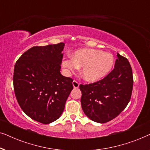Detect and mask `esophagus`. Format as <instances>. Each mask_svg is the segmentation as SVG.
I'll list each match as a JSON object with an SVG mask.
<instances>
[{"mask_svg": "<svg viewBox=\"0 0 150 150\" xmlns=\"http://www.w3.org/2000/svg\"><path fill=\"white\" fill-rule=\"evenodd\" d=\"M72 85H73V87H74V88H78L79 87V83H78L77 81H74L73 82H72Z\"/></svg>", "mask_w": 150, "mask_h": 150, "instance_id": "1", "label": "esophagus"}]
</instances>
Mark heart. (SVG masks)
I'll return each mask as SVG.
<instances>
[{
  "label": "heart",
  "instance_id": "obj_1",
  "mask_svg": "<svg viewBox=\"0 0 150 150\" xmlns=\"http://www.w3.org/2000/svg\"><path fill=\"white\" fill-rule=\"evenodd\" d=\"M114 63V57L109 52L98 49L81 48L71 54V58L63 59L62 65L67 71H75L79 67H82L83 79L95 83L109 74Z\"/></svg>",
  "mask_w": 150,
  "mask_h": 150
}]
</instances>
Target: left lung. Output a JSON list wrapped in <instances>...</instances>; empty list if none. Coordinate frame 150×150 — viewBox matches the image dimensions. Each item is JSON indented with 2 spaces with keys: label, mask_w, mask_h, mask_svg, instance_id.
<instances>
[{
  "label": "left lung",
  "mask_w": 150,
  "mask_h": 150,
  "mask_svg": "<svg viewBox=\"0 0 150 150\" xmlns=\"http://www.w3.org/2000/svg\"><path fill=\"white\" fill-rule=\"evenodd\" d=\"M115 67L101 81L81 85V106L93 122L103 124L113 120L124 110L132 95L133 77L128 59L117 53Z\"/></svg>",
  "instance_id": "left-lung-1"
}]
</instances>
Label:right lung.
<instances>
[{"label": "right lung", "instance_id": "1", "mask_svg": "<svg viewBox=\"0 0 150 150\" xmlns=\"http://www.w3.org/2000/svg\"><path fill=\"white\" fill-rule=\"evenodd\" d=\"M64 43L34 46L14 67L13 87L22 110L32 120L48 124L60 117L73 89L71 78L61 74Z\"/></svg>", "mask_w": 150, "mask_h": 150}]
</instances>
